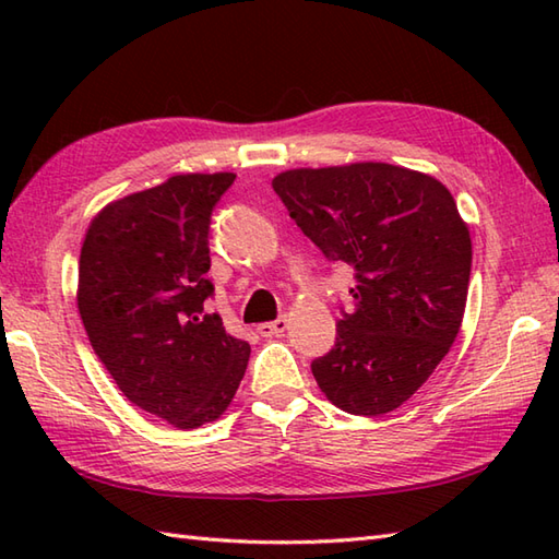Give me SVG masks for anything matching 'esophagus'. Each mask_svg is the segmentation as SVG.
I'll list each match as a JSON object with an SVG mask.
<instances>
[{"label":"esophagus","mask_w":559,"mask_h":559,"mask_svg":"<svg viewBox=\"0 0 559 559\" xmlns=\"http://www.w3.org/2000/svg\"><path fill=\"white\" fill-rule=\"evenodd\" d=\"M288 329V319L286 317H278L276 322H264V324H259L257 326V331L264 338H273V336H283V331Z\"/></svg>","instance_id":"esophagus-1"}]
</instances>
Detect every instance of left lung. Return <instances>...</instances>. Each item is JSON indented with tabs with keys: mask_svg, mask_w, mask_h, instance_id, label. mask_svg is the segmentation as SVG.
I'll return each mask as SVG.
<instances>
[{
	"mask_svg": "<svg viewBox=\"0 0 559 559\" xmlns=\"http://www.w3.org/2000/svg\"><path fill=\"white\" fill-rule=\"evenodd\" d=\"M271 185L326 259L358 271L355 310L312 362L319 389L353 415L396 411L442 362L466 310L473 249L454 197L389 163L295 168Z\"/></svg>",
	"mask_w": 559,
	"mask_h": 559,
	"instance_id": "left-lung-1",
	"label": "left lung"
}]
</instances>
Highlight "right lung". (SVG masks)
Masks as SVG:
<instances>
[{
	"label": "right lung",
	"mask_w": 559,
	"mask_h": 559,
	"mask_svg": "<svg viewBox=\"0 0 559 559\" xmlns=\"http://www.w3.org/2000/svg\"><path fill=\"white\" fill-rule=\"evenodd\" d=\"M233 173H185L110 201L91 221L76 305L122 394L177 430L218 420L240 386L249 343L230 336L206 273L211 211Z\"/></svg>",
	"instance_id": "add662e5"
}]
</instances>
